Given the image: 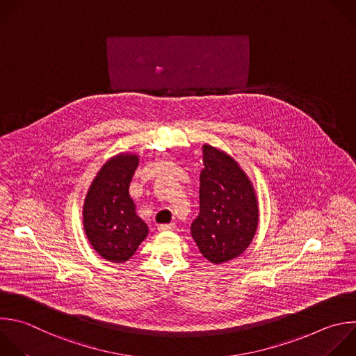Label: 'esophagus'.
Instances as JSON below:
<instances>
[{
    "instance_id": "1",
    "label": "esophagus",
    "mask_w": 356,
    "mask_h": 356,
    "mask_svg": "<svg viewBox=\"0 0 356 356\" xmlns=\"http://www.w3.org/2000/svg\"><path fill=\"white\" fill-rule=\"evenodd\" d=\"M176 225L175 223H162L158 226V230L159 232H170V230H175Z\"/></svg>"
}]
</instances>
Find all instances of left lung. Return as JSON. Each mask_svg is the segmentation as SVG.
<instances>
[{"label": "left lung", "mask_w": 356, "mask_h": 356, "mask_svg": "<svg viewBox=\"0 0 356 356\" xmlns=\"http://www.w3.org/2000/svg\"><path fill=\"white\" fill-rule=\"evenodd\" d=\"M200 173V213L191 238L212 264L227 263L252 245L260 220L256 188L241 165L225 151L205 144Z\"/></svg>", "instance_id": "1"}]
</instances>
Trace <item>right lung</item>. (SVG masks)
Here are the masks:
<instances>
[{"label":"right lung","mask_w":356,"mask_h":356,"mask_svg":"<svg viewBox=\"0 0 356 356\" xmlns=\"http://www.w3.org/2000/svg\"><path fill=\"white\" fill-rule=\"evenodd\" d=\"M140 156H111L92 180L82 207V222L93 250L111 263H126L147 239L149 227L137 213L130 183Z\"/></svg>","instance_id":"obj_1"}]
</instances>
